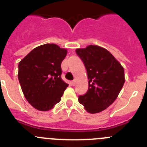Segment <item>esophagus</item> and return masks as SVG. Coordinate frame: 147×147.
<instances>
[{"instance_id": "esophagus-1", "label": "esophagus", "mask_w": 147, "mask_h": 147, "mask_svg": "<svg viewBox=\"0 0 147 147\" xmlns=\"http://www.w3.org/2000/svg\"><path fill=\"white\" fill-rule=\"evenodd\" d=\"M76 80H74V81L72 82V85H73V86H75V85H76Z\"/></svg>"}]
</instances>
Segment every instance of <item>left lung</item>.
Listing matches in <instances>:
<instances>
[{"label": "left lung", "mask_w": 147, "mask_h": 147, "mask_svg": "<svg viewBox=\"0 0 147 147\" xmlns=\"http://www.w3.org/2000/svg\"><path fill=\"white\" fill-rule=\"evenodd\" d=\"M88 79V90L79 97V102L89 113H97L112 105L125 82L124 70L120 62L105 48L90 45L77 49Z\"/></svg>", "instance_id": "1"}]
</instances>
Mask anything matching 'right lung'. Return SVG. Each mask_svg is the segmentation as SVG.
<instances>
[{"instance_id": "1", "label": "right lung", "mask_w": 147, "mask_h": 147, "mask_svg": "<svg viewBox=\"0 0 147 147\" xmlns=\"http://www.w3.org/2000/svg\"><path fill=\"white\" fill-rule=\"evenodd\" d=\"M67 49L56 44L37 46L18 65V80L28 103L40 111H49L60 102L68 85L61 78V63Z\"/></svg>"}]
</instances>
